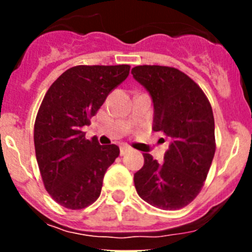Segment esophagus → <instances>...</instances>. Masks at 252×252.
<instances>
[{
  "instance_id": "1",
  "label": "esophagus",
  "mask_w": 252,
  "mask_h": 252,
  "mask_svg": "<svg viewBox=\"0 0 252 252\" xmlns=\"http://www.w3.org/2000/svg\"><path fill=\"white\" fill-rule=\"evenodd\" d=\"M130 150L131 149L127 148V146H121V149H120V154H121V155H126Z\"/></svg>"
}]
</instances>
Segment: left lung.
Instances as JSON below:
<instances>
[{
  "label": "left lung",
  "instance_id": "left-lung-1",
  "mask_svg": "<svg viewBox=\"0 0 252 252\" xmlns=\"http://www.w3.org/2000/svg\"><path fill=\"white\" fill-rule=\"evenodd\" d=\"M131 74L151 97L153 130L170 137L164 162L144 154V166L133 174L136 192L157 208H183L201 192L215 157L212 107L198 84L178 69L139 65Z\"/></svg>",
  "mask_w": 252,
  "mask_h": 252
}]
</instances>
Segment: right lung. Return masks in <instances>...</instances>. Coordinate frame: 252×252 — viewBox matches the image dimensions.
Returning <instances> with one entry per match:
<instances>
[{
  "label": "right lung",
  "mask_w": 252,
  "mask_h": 252,
  "mask_svg": "<svg viewBox=\"0 0 252 252\" xmlns=\"http://www.w3.org/2000/svg\"><path fill=\"white\" fill-rule=\"evenodd\" d=\"M128 72L126 64L77 65L46 92L35 121V154L45 189L60 206L86 208L101 194L104 173L120 149L86 140L82 127Z\"/></svg>",
  "instance_id": "right-lung-1"
}]
</instances>
